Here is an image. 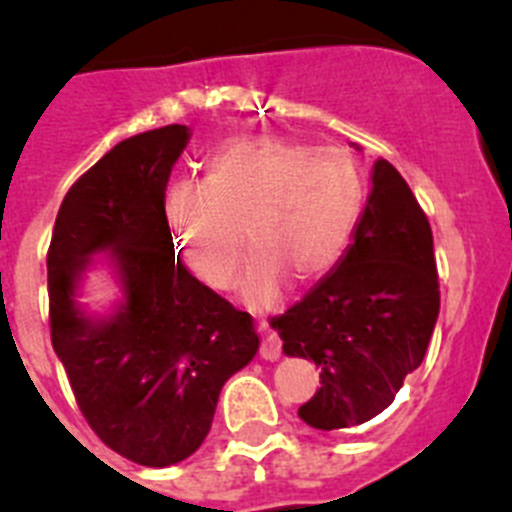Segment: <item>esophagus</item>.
<instances>
[{
	"mask_svg": "<svg viewBox=\"0 0 512 512\" xmlns=\"http://www.w3.org/2000/svg\"><path fill=\"white\" fill-rule=\"evenodd\" d=\"M257 331H260V356L267 358V361H275V358H280L283 341L278 338V333L270 331V328H267V323H257Z\"/></svg>",
	"mask_w": 512,
	"mask_h": 512,
	"instance_id": "34e87169",
	"label": "esophagus"
}]
</instances>
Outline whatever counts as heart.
Segmentation results:
<instances>
[{"mask_svg": "<svg viewBox=\"0 0 512 512\" xmlns=\"http://www.w3.org/2000/svg\"><path fill=\"white\" fill-rule=\"evenodd\" d=\"M364 199L361 166L343 148L242 141L222 148L204 179L176 181L164 207L181 262L207 288L232 283L247 240L240 293L252 308H270L288 275L310 283L341 262Z\"/></svg>", "mask_w": 512, "mask_h": 512, "instance_id": "obj_1", "label": "heart"}]
</instances>
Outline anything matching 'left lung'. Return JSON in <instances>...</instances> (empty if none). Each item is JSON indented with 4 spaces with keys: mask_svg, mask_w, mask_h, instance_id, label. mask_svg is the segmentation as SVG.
Returning <instances> with one entry per match:
<instances>
[{
    "mask_svg": "<svg viewBox=\"0 0 512 512\" xmlns=\"http://www.w3.org/2000/svg\"><path fill=\"white\" fill-rule=\"evenodd\" d=\"M437 315L432 227L407 181L379 159L341 265L270 321L288 356L321 369V389L298 409L300 419L331 432L384 412L422 364Z\"/></svg>",
    "mask_w": 512,
    "mask_h": 512,
    "instance_id": "1",
    "label": "left lung"
}]
</instances>
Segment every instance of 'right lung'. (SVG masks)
Instances as JSON below:
<instances>
[{"label":"right lung","instance_id":"1","mask_svg":"<svg viewBox=\"0 0 512 512\" xmlns=\"http://www.w3.org/2000/svg\"><path fill=\"white\" fill-rule=\"evenodd\" d=\"M189 128L164 126L113 146L65 194L47 250L50 336L95 434L126 460L169 467L212 427L224 381L260 338L174 255L164 197ZM111 249L127 303L105 322L74 305L90 254Z\"/></svg>","mask_w":512,"mask_h":512}]
</instances>
